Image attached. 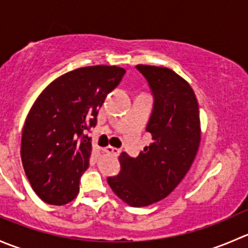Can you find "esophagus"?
I'll return each mask as SVG.
<instances>
[{"mask_svg":"<svg viewBox=\"0 0 248 248\" xmlns=\"http://www.w3.org/2000/svg\"><path fill=\"white\" fill-rule=\"evenodd\" d=\"M104 151H106L107 154L112 155V156H119V155L121 154V150L117 149V147H112V146L106 147V149H104Z\"/></svg>","mask_w":248,"mask_h":248,"instance_id":"1","label":"esophagus"}]
</instances>
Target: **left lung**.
Listing matches in <instances>:
<instances>
[{"label": "left lung", "instance_id": "8db88e82", "mask_svg": "<svg viewBox=\"0 0 248 248\" xmlns=\"http://www.w3.org/2000/svg\"><path fill=\"white\" fill-rule=\"evenodd\" d=\"M154 94L146 131L154 142L137 158L120 155L121 170L109 176L112 192L134 207L166 198L191 168L201 144V120L191 85L166 67L138 64Z\"/></svg>", "mask_w": 248, "mask_h": 248}]
</instances>
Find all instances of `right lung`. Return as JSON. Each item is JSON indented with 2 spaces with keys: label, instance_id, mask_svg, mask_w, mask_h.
<instances>
[{
  "label": "right lung",
  "instance_id": "1",
  "mask_svg": "<svg viewBox=\"0 0 248 248\" xmlns=\"http://www.w3.org/2000/svg\"><path fill=\"white\" fill-rule=\"evenodd\" d=\"M126 71L116 66H90L55 79L43 90L25 121L21 162L37 196L64 205L79 193L80 177L89 168L91 138L98 109Z\"/></svg>",
  "mask_w": 248,
  "mask_h": 248
}]
</instances>
